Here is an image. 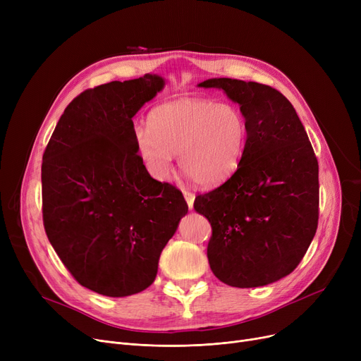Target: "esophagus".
I'll list each match as a JSON object with an SVG mask.
<instances>
[{
    "instance_id": "1",
    "label": "esophagus",
    "mask_w": 361,
    "mask_h": 361,
    "mask_svg": "<svg viewBox=\"0 0 361 361\" xmlns=\"http://www.w3.org/2000/svg\"><path fill=\"white\" fill-rule=\"evenodd\" d=\"M183 195H184V199H185V202H187V206L190 207V209H193V203H195V193L184 190V192H183Z\"/></svg>"
}]
</instances>
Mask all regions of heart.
I'll list each match as a JSON object with an SVG mask.
<instances>
[{
    "label": "heart",
    "mask_w": 361,
    "mask_h": 361,
    "mask_svg": "<svg viewBox=\"0 0 361 361\" xmlns=\"http://www.w3.org/2000/svg\"><path fill=\"white\" fill-rule=\"evenodd\" d=\"M136 131V152L147 173L165 181L178 155L183 173L200 187H216L238 169L249 137L244 114L231 104L202 98L166 102Z\"/></svg>",
    "instance_id": "heart-1"
}]
</instances>
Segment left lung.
<instances>
[{
	"label": "left lung",
	"mask_w": 361,
	"mask_h": 361,
	"mask_svg": "<svg viewBox=\"0 0 361 361\" xmlns=\"http://www.w3.org/2000/svg\"><path fill=\"white\" fill-rule=\"evenodd\" d=\"M199 86L222 89L249 124L234 176L195 199L212 226L207 260L226 286H268L298 267L316 234V155L294 106L276 89L228 78Z\"/></svg>",
	"instance_id": "8db88e82"
}]
</instances>
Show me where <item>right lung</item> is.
I'll use <instances>...</instances> for the list:
<instances>
[{
	"mask_svg": "<svg viewBox=\"0 0 361 361\" xmlns=\"http://www.w3.org/2000/svg\"><path fill=\"white\" fill-rule=\"evenodd\" d=\"M165 80L157 74L87 89L64 109L42 158L48 240L80 286L108 297L146 290L188 206L150 177L133 117Z\"/></svg>",
	"mask_w": 361,
	"mask_h": 361,
	"instance_id": "1",
	"label": "right lung"
}]
</instances>
